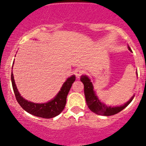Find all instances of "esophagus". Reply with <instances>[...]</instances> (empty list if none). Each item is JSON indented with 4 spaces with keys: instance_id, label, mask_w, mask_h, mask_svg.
Returning a JSON list of instances; mask_svg holds the SVG:
<instances>
[{
    "instance_id": "1",
    "label": "esophagus",
    "mask_w": 146,
    "mask_h": 146,
    "mask_svg": "<svg viewBox=\"0 0 146 146\" xmlns=\"http://www.w3.org/2000/svg\"><path fill=\"white\" fill-rule=\"evenodd\" d=\"M82 73H83V70H76V71H75V74H76V77L78 78H79L80 76Z\"/></svg>"
}]
</instances>
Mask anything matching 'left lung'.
<instances>
[{
	"mask_svg": "<svg viewBox=\"0 0 146 146\" xmlns=\"http://www.w3.org/2000/svg\"><path fill=\"white\" fill-rule=\"evenodd\" d=\"M129 50H131L130 47L128 46ZM138 75V74H137ZM81 82L84 85V92H85L86 102H87L88 108L94 113L101 115L110 116L117 114L124 108H125L134 97V95L127 101L124 105L120 106H107L106 104L102 103L99 100L96 93L94 91V87L90 79L87 76H82L80 78Z\"/></svg>",
	"mask_w": 146,
	"mask_h": 146,
	"instance_id": "obj_1",
	"label": "left lung"
}]
</instances>
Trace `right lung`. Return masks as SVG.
Masks as SVG:
<instances>
[{"mask_svg": "<svg viewBox=\"0 0 146 146\" xmlns=\"http://www.w3.org/2000/svg\"><path fill=\"white\" fill-rule=\"evenodd\" d=\"M11 80L15 97L23 109L27 113L37 117L52 118L60 114L64 109L66 104L67 95L70 91L72 84L76 80V76H72L71 77L67 78L56 96L51 101L44 104H36L24 99L17 88L12 72L11 73Z\"/></svg>", "mask_w": 146, "mask_h": 146, "instance_id": "right-lung-1", "label": "right lung"}]
</instances>
